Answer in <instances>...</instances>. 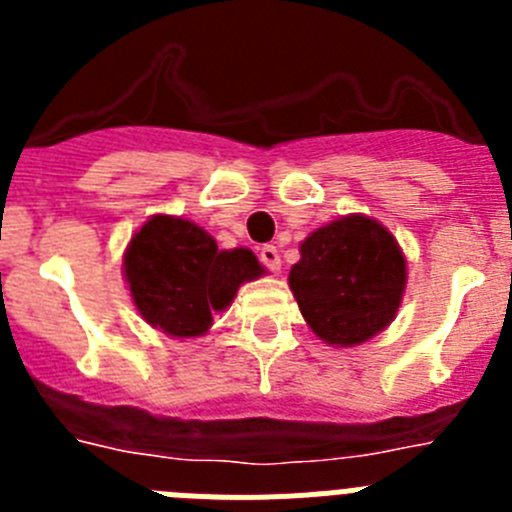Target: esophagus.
<instances>
[{
  "mask_svg": "<svg viewBox=\"0 0 512 512\" xmlns=\"http://www.w3.org/2000/svg\"><path fill=\"white\" fill-rule=\"evenodd\" d=\"M259 259H261V264H264L269 271H274V274H277V271H282V259H279L277 246H271V243L261 246Z\"/></svg>",
  "mask_w": 512,
  "mask_h": 512,
  "instance_id": "1",
  "label": "esophagus"
}]
</instances>
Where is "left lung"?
Returning a JSON list of instances; mask_svg holds the SVG:
<instances>
[{"mask_svg":"<svg viewBox=\"0 0 512 512\" xmlns=\"http://www.w3.org/2000/svg\"><path fill=\"white\" fill-rule=\"evenodd\" d=\"M300 253L289 287L325 343L356 346L392 323L405 289V256L390 230L348 215L315 230Z\"/></svg>","mask_w":512,"mask_h":512,"instance_id":"1","label":"left lung"}]
</instances>
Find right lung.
<instances>
[{
	"label": "right lung",
	"instance_id": "right-lung-1",
	"mask_svg": "<svg viewBox=\"0 0 512 512\" xmlns=\"http://www.w3.org/2000/svg\"><path fill=\"white\" fill-rule=\"evenodd\" d=\"M261 274L248 248L217 251L205 230L182 217H151L125 253L135 307L153 328L176 338L202 336L212 310L228 307L238 287Z\"/></svg>",
	"mask_w": 512,
	"mask_h": 512
}]
</instances>
